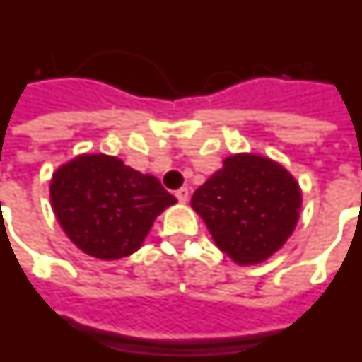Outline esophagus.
Wrapping results in <instances>:
<instances>
[{
	"instance_id": "obj_1",
	"label": "esophagus",
	"mask_w": 362,
	"mask_h": 362,
	"mask_svg": "<svg viewBox=\"0 0 362 362\" xmlns=\"http://www.w3.org/2000/svg\"><path fill=\"white\" fill-rule=\"evenodd\" d=\"M176 199L180 200V202H187L189 200V189L187 187H180V189L176 191Z\"/></svg>"
}]
</instances>
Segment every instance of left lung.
<instances>
[{
	"label": "left lung",
	"mask_w": 362,
	"mask_h": 362,
	"mask_svg": "<svg viewBox=\"0 0 362 362\" xmlns=\"http://www.w3.org/2000/svg\"><path fill=\"white\" fill-rule=\"evenodd\" d=\"M215 245L238 265L269 259L293 235L302 189L284 165L261 154H233L193 193Z\"/></svg>",
	"instance_id": "8db88e82"
}]
</instances>
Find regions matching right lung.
I'll list each match as a JSON object with an SVG mask.
<instances>
[{
    "mask_svg": "<svg viewBox=\"0 0 362 362\" xmlns=\"http://www.w3.org/2000/svg\"><path fill=\"white\" fill-rule=\"evenodd\" d=\"M54 217L77 248L114 261L134 254L163 209L176 202L156 176L108 154H78L51 176Z\"/></svg>",
    "mask_w": 362,
    "mask_h": 362,
    "instance_id": "obj_1",
    "label": "right lung"
}]
</instances>
